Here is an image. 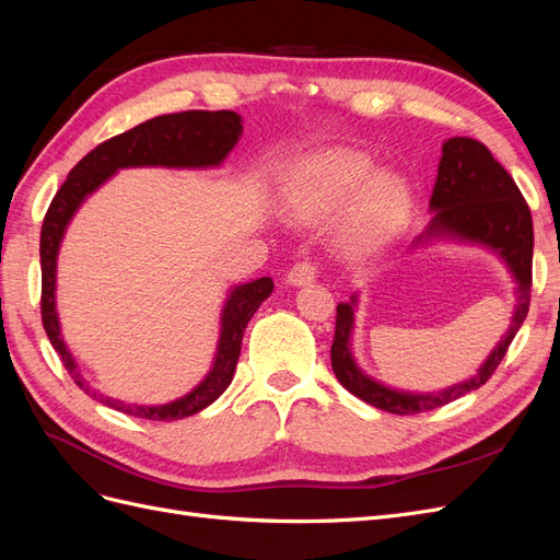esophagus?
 Instances as JSON below:
<instances>
[{"label": "esophagus", "instance_id": "1", "mask_svg": "<svg viewBox=\"0 0 560 560\" xmlns=\"http://www.w3.org/2000/svg\"><path fill=\"white\" fill-rule=\"evenodd\" d=\"M315 278H317V266H315V261H311V259L296 261V264L290 268V273H287V282L294 284V287H299V284H311Z\"/></svg>", "mask_w": 560, "mask_h": 560}]
</instances>
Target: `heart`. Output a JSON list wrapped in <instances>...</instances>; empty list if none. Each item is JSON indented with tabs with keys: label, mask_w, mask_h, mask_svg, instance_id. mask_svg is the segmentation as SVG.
Here are the masks:
<instances>
[{
	"label": "heart",
	"mask_w": 560,
	"mask_h": 560,
	"mask_svg": "<svg viewBox=\"0 0 560 560\" xmlns=\"http://www.w3.org/2000/svg\"><path fill=\"white\" fill-rule=\"evenodd\" d=\"M374 173V163H371L369 156L360 154V151H327L325 156H319L308 167L306 179L301 184V208L306 212H327L341 206ZM409 208V184L395 175H381L362 191L354 224H358V231L366 235V238H381V235H387L404 222Z\"/></svg>",
	"instance_id": "obj_1"
}]
</instances>
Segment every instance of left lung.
<instances>
[{"mask_svg":"<svg viewBox=\"0 0 560 560\" xmlns=\"http://www.w3.org/2000/svg\"><path fill=\"white\" fill-rule=\"evenodd\" d=\"M430 208L434 210V219L428 229V238L436 233H453L493 247L512 268L518 282V303L510 331L479 369V374L436 395H406L366 378L354 366L350 354V329L354 322L352 306L338 303L331 343V369L338 383L362 401L397 416L439 409V406L481 387L495 374L530 308L533 214L512 175L493 159L483 142L471 138H451L444 142Z\"/></svg>","mask_w":560,"mask_h":560,"instance_id":"left-lung-1","label":"left lung"}]
</instances>
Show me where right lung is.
Returning a JSON list of instances; mask_svg holds the SVG:
<instances>
[{"instance_id": "obj_1", "label": "right lung", "mask_w": 560, "mask_h": 560, "mask_svg": "<svg viewBox=\"0 0 560 560\" xmlns=\"http://www.w3.org/2000/svg\"><path fill=\"white\" fill-rule=\"evenodd\" d=\"M241 116L229 109L206 112V109H189L163 114L149 121L135 126L121 135L97 144L89 151L62 182L58 194L50 200L42 224V241H39V257H42V322L50 346L56 348L65 369L70 371L72 381L83 389V393L103 401L112 409L126 416L147 418V420H179L194 416L210 406L233 381L235 364L241 358L243 334L249 317L257 313L261 301L273 292V280L259 278L243 287H235L222 317V338H219L214 366L194 393L186 397L165 404V406H130L124 401L109 399L95 393L79 376L72 354L67 352L58 315H56V257L62 241L67 222H70L74 210L81 206L83 198L93 194L118 167L130 165H167V167H206L222 163L224 156L233 149L241 138Z\"/></svg>"}]
</instances>
